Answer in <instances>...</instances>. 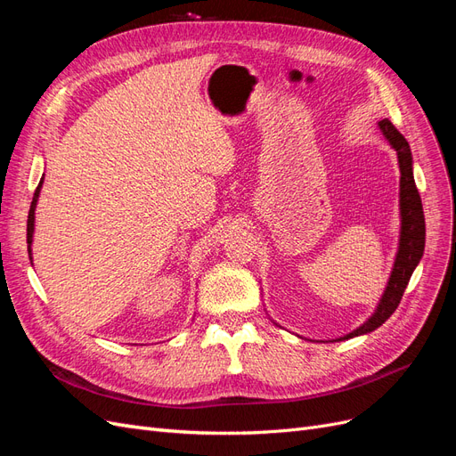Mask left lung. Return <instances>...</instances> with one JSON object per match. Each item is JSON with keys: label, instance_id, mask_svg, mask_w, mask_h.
Segmentation results:
<instances>
[{"label": "left lung", "instance_id": "left-lung-1", "mask_svg": "<svg viewBox=\"0 0 456 456\" xmlns=\"http://www.w3.org/2000/svg\"><path fill=\"white\" fill-rule=\"evenodd\" d=\"M380 133L388 144L395 150L397 165H399V218H402V226H399V240H397V253L394 258V266L390 272L388 283L384 287V293L379 300V305L367 320L354 329L352 333L344 335L335 340H348L354 337H362L370 333V330L379 329L388 317L395 312L399 300H402L407 283L411 280L412 272L419 266V262L424 255V243H426V224H424V211L419 190L415 184V176H412V154L405 136L399 133L390 119L379 121Z\"/></svg>", "mask_w": 456, "mask_h": 456}]
</instances>
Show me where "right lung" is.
Returning a JSON list of instances; mask_svg holds the SVG:
<instances>
[{"label":"right lung","instance_id":"1","mask_svg":"<svg viewBox=\"0 0 456 456\" xmlns=\"http://www.w3.org/2000/svg\"><path fill=\"white\" fill-rule=\"evenodd\" d=\"M41 186H44V176L36 188V194L30 205V213H28V224H26V241H28V255H30V262H32V243H34V224H36V207H37V200H39V191Z\"/></svg>","mask_w":456,"mask_h":456}]
</instances>
